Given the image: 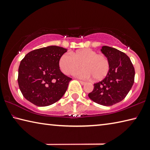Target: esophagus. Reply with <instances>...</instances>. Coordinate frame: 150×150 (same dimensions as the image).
<instances>
[{
  "mask_svg": "<svg viewBox=\"0 0 150 150\" xmlns=\"http://www.w3.org/2000/svg\"><path fill=\"white\" fill-rule=\"evenodd\" d=\"M79 82H80V83H81V85H85L86 84V83H86V82H84V81H79Z\"/></svg>",
  "mask_w": 150,
  "mask_h": 150,
  "instance_id": "esophagus-1",
  "label": "esophagus"
}]
</instances>
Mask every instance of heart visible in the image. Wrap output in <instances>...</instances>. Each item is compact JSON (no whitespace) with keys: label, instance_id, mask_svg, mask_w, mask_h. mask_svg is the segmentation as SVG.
I'll use <instances>...</instances> for the list:
<instances>
[{"label":"heart","instance_id":"obj_1","mask_svg":"<svg viewBox=\"0 0 150 150\" xmlns=\"http://www.w3.org/2000/svg\"><path fill=\"white\" fill-rule=\"evenodd\" d=\"M81 65L83 67L75 72L77 77L94 81L105 79L110 71V62L106 55L97 54L95 51L88 48L79 50L76 52L65 53L60 57L59 66L63 73L66 75L72 74Z\"/></svg>","mask_w":150,"mask_h":150}]
</instances>
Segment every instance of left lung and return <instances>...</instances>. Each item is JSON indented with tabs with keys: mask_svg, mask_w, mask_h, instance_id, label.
<instances>
[{
	"mask_svg": "<svg viewBox=\"0 0 150 150\" xmlns=\"http://www.w3.org/2000/svg\"><path fill=\"white\" fill-rule=\"evenodd\" d=\"M101 52L110 62V71L103 81L94 84L88 96L94 102L112 106L122 100L134 82L135 71L129 57L116 48L103 46Z\"/></svg>",
	"mask_w": 150,
	"mask_h": 150,
	"instance_id": "obj_1",
	"label": "left lung"
}]
</instances>
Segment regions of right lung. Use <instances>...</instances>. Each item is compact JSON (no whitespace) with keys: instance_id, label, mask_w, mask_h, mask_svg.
Returning <instances> with one entry per match:
<instances>
[{"instance_id":"right-lung-1","label":"right lung","mask_w":150,"mask_h":150,"mask_svg":"<svg viewBox=\"0 0 150 150\" xmlns=\"http://www.w3.org/2000/svg\"><path fill=\"white\" fill-rule=\"evenodd\" d=\"M67 51L50 45L25 55L18 68V83L26 100L38 106H46L64 95L72 79L61 71L59 60Z\"/></svg>"}]
</instances>
